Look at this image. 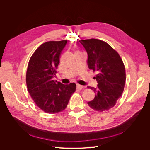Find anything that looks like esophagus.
Masks as SVG:
<instances>
[{"instance_id":"1","label":"esophagus","mask_w":150,"mask_h":150,"mask_svg":"<svg viewBox=\"0 0 150 150\" xmlns=\"http://www.w3.org/2000/svg\"><path fill=\"white\" fill-rule=\"evenodd\" d=\"M83 86L82 85H79V84H77L76 85V88L78 89V90H82V88H83Z\"/></svg>"}]
</instances>
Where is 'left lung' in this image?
Masks as SVG:
<instances>
[{
	"instance_id": "8db88e82",
	"label": "left lung",
	"mask_w": 150,
	"mask_h": 150,
	"mask_svg": "<svg viewBox=\"0 0 150 150\" xmlns=\"http://www.w3.org/2000/svg\"><path fill=\"white\" fill-rule=\"evenodd\" d=\"M86 50L88 65L96 72V88L88 87L95 93L94 98L88 102L91 109L102 112L115 105L121 97L126 81L124 63L119 53L106 42L95 38L79 40Z\"/></svg>"
}]
</instances>
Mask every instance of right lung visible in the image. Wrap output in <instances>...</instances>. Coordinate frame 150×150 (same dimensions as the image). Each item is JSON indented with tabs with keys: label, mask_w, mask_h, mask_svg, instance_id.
I'll use <instances>...</instances> for the list:
<instances>
[{
	"label": "right lung",
	"mask_w": 150,
	"mask_h": 150,
	"mask_svg": "<svg viewBox=\"0 0 150 150\" xmlns=\"http://www.w3.org/2000/svg\"><path fill=\"white\" fill-rule=\"evenodd\" d=\"M67 40L50 41L41 45L28 62L26 74L28 91L38 108L46 113L54 114L65 110L76 84L56 82V75L61 52Z\"/></svg>",
	"instance_id": "1"
}]
</instances>
